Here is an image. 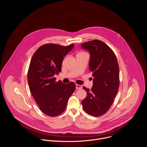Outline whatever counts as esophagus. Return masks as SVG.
<instances>
[{"label":"esophagus","mask_w":147,"mask_h":147,"mask_svg":"<svg viewBox=\"0 0 147 147\" xmlns=\"http://www.w3.org/2000/svg\"><path fill=\"white\" fill-rule=\"evenodd\" d=\"M76 88L77 90L78 89H81L82 88V86L81 85H79V84H76Z\"/></svg>","instance_id":"34e87169"}]
</instances>
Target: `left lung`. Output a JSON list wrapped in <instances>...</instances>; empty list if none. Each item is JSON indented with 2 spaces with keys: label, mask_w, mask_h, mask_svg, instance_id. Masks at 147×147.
Instances as JSON below:
<instances>
[{
  "label": "left lung",
  "mask_w": 147,
  "mask_h": 147,
  "mask_svg": "<svg viewBox=\"0 0 147 147\" xmlns=\"http://www.w3.org/2000/svg\"><path fill=\"white\" fill-rule=\"evenodd\" d=\"M89 51L90 70L92 72L93 86L83 87L87 96L82 101L84 110L93 116L105 113L112 105L119 87V67L113 51L104 42L94 40L82 44Z\"/></svg>",
  "instance_id": "left-lung-1"
}]
</instances>
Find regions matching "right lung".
Here are the masks:
<instances>
[{"label":"right lung","mask_w":147,"mask_h":147,"mask_svg":"<svg viewBox=\"0 0 147 147\" xmlns=\"http://www.w3.org/2000/svg\"><path fill=\"white\" fill-rule=\"evenodd\" d=\"M74 47V44L66 47L46 44L32 57L27 74L30 90L40 109L49 116H58L65 111L68 100L75 90V83L56 82L54 77L61 72L64 56Z\"/></svg>","instance_id":"right-lung-1"}]
</instances>
